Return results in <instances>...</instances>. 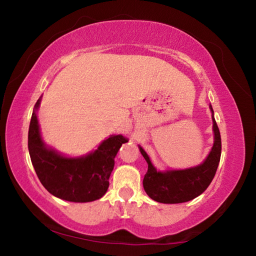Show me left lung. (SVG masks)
Here are the masks:
<instances>
[{
	"label": "left lung",
	"mask_w": 256,
	"mask_h": 256,
	"mask_svg": "<svg viewBox=\"0 0 256 256\" xmlns=\"http://www.w3.org/2000/svg\"><path fill=\"white\" fill-rule=\"evenodd\" d=\"M214 142L209 156L198 166L180 170L159 172L151 164L146 151L140 148L142 156L148 162V172L144 178V188L152 200L160 203H183L196 198L208 188L214 180L222 156V138L214 118Z\"/></svg>",
	"instance_id": "8db88e82"
}]
</instances>
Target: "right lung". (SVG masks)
<instances>
[{
	"instance_id": "obj_1",
	"label": "right lung",
	"mask_w": 256,
	"mask_h": 256,
	"mask_svg": "<svg viewBox=\"0 0 256 256\" xmlns=\"http://www.w3.org/2000/svg\"><path fill=\"white\" fill-rule=\"evenodd\" d=\"M32 112L28 132V149L34 172L42 186L54 196L71 202H92L100 198L110 186L115 156L126 138L110 136L98 149L79 158L64 157L42 141L36 112Z\"/></svg>"
}]
</instances>
